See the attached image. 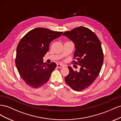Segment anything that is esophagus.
Returning <instances> with one entry per match:
<instances>
[{
  "label": "esophagus",
  "mask_w": 121,
  "mask_h": 121,
  "mask_svg": "<svg viewBox=\"0 0 121 121\" xmlns=\"http://www.w3.org/2000/svg\"><path fill=\"white\" fill-rule=\"evenodd\" d=\"M57 67L58 68H62L64 67V65H63L60 64H57Z\"/></svg>",
  "instance_id": "34e87169"
}]
</instances>
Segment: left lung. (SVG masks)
<instances>
[{
  "label": "left lung",
  "mask_w": 121,
  "mask_h": 121,
  "mask_svg": "<svg viewBox=\"0 0 121 121\" xmlns=\"http://www.w3.org/2000/svg\"><path fill=\"white\" fill-rule=\"evenodd\" d=\"M63 36L74 43V57L77 61L73 63L80 66L78 72L69 66V74L65 80L73 90L81 91L89 87L100 72L104 62L101 43L94 32L82 26L65 32Z\"/></svg>",
  "instance_id": "obj_1"
}]
</instances>
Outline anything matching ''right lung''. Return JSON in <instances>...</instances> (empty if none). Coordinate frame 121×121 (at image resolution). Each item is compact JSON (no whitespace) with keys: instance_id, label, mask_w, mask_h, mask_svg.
Returning <instances> with one entry per match:
<instances>
[{"instance_id":"1","label":"right lung","mask_w":121,"mask_h":121,"mask_svg":"<svg viewBox=\"0 0 121 121\" xmlns=\"http://www.w3.org/2000/svg\"><path fill=\"white\" fill-rule=\"evenodd\" d=\"M63 32L37 28L28 32L17 47L16 65L20 76L28 85L37 88L48 82L56 67L55 63H43L50 43Z\"/></svg>"}]
</instances>
